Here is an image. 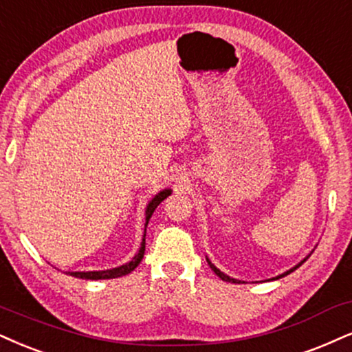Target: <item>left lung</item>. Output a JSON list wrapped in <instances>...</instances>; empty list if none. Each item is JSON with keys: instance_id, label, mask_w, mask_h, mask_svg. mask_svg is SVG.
I'll list each match as a JSON object with an SVG mask.
<instances>
[{"instance_id": "1", "label": "left lung", "mask_w": 352, "mask_h": 352, "mask_svg": "<svg viewBox=\"0 0 352 352\" xmlns=\"http://www.w3.org/2000/svg\"><path fill=\"white\" fill-rule=\"evenodd\" d=\"M305 259H307V258H305ZM305 259H303V261H305ZM207 261H209V259H207ZM303 261H302V263H303ZM302 263H300V264H297V266H296V267H294V269H297L298 266H302ZM209 266L212 267V271H214V272H215V274H217V276H219V277H220V279H222V280H227V282H233V284H235V282H240V280H236V279H232V277H228L227 274H223V272H220V271H219V269H217V267L214 266V264H212L210 261H209ZM294 269H290V271H287V272H284V274L277 276V277H276V279H279V277H284V276H287V274H290V272H292V271H294Z\"/></svg>"}]
</instances>
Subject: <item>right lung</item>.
Instances as JSON below:
<instances>
[{
	"label": "right lung",
	"instance_id": "obj_1",
	"mask_svg": "<svg viewBox=\"0 0 352 352\" xmlns=\"http://www.w3.org/2000/svg\"><path fill=\"white\" fill-rule=\"evenodd\" d=\"M169 194H171V190L166 189V190H162V192L158 194V196H155L153 201L148 204V207H146V223H148L150 217L153 215V212L156 207L162 204L164 199H166ZM143 254H145V240L142 243V248L138 253L135 254V258L132 259V261L124 264V266L120 267H116V269H109V271H91V272H68V274L73 276V277H80V279H114V277H122L125 274H129V272H132L133 269H135L138 264H140Z\"/></svg>",
	"mask_w": 352,
	"mask_h": 352
}]
</instances>
